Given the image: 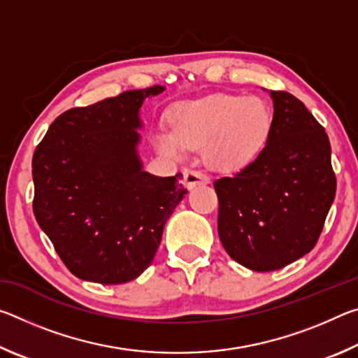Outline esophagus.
Wrapping results in <instances>:
<instances>
[{
  "label": "esophagus",
  "mask_w": 358,
  "mask_h": 358,
  "mask_svg": "<svg viewBox=\"0 0 358 358\" xmlns=\"http://www.w3.org/2000/svg\"><path fill=\"white\" fill-rule=\"evenodd\" d=\"M208 177L201 171H186L185 172V185L187 189H192L199 185H207Z\"/></svg>",
  "instance_id": "1"
}]
</instances>
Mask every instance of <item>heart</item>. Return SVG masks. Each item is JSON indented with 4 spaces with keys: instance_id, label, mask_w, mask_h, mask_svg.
<instances>
[{
    "instance_id": "obj_1",
    "label": "heart",
    "mask_w": 358,
    "mask_h": 358,
    "mask_svg": "<svg viewBox=\"0 0 358 358\" xmlns=\"http://www.w3.org/2000/svg\"><path fill=\"white\" fill-rule=\"evenodd\" d=\"M172 132L156 136L157 148L180 155L183 147L201 150L210 166L232 169L264 148L271 129V112L257 96L213 94L181 102L169 113Z\"/></svg>"
}]
</instances>
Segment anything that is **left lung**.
I'll list each match as a JSON object with an SVG mask.
<instances>
[{
    "instance_id": "8db88e82",
    "label": "left lung",
    "mask_w": 358,
    "mask_h": 358,
    "mask_svg": "<svg viewBox=\"0 0 358 358\" xmlns=\"http://www.w3.org/2000/svg\"><path fill=\"white\" fill-rule=\"evenodd\" d=\"M270 94L275 112L265 147L213 183L224 250L254 271L280 270L310 252L336 194L324 126L294 94Z\"/></svg>"
}]
</instances>
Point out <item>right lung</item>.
<instances>
[{
  "instance_id": "1",
  "label": "right lung",
  "mask_w": 358,
  "mask_h": 358,
  "mask_svg": "<svg viewBox=\"0 0 358 358\" xmlns=\"http://www.w3.org/2000/svg\"><path fill=\"white\" fill-rule=\"evenodd\" d=\"M161 92L153 85L69 108L34 150L36 221L80 280L123 284L143 273L187 192L183 175L155 177L137 157L138 108Z\"/></svg>"
}]
</instances>
